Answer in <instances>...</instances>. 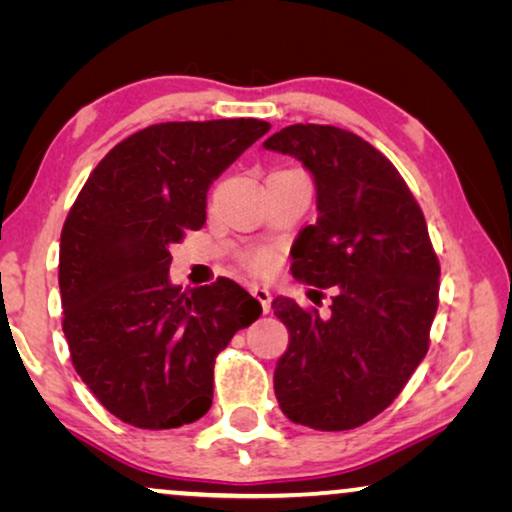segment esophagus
I'll return each instance as SVG.
<instances>
[{
	"mask_svg": "<svg viewBox=\"0 0 512 512\" xmlns=\"http://www.w3.org/2000/svg\"><path fill=\"white\" fill-rule=\"evenodd\" d=\"M251 296H254L258 303L263 305V312H268L270 310V289L268 286H261V284H254L251 286Z\"/></svg>",
	"mask_w": 512,
	"mask_h": 512,
	"instance_id": "obj_1",
	"label": "esophagus"
}]
</instances>
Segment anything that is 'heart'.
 <instances>
[{"label": "heart", "instance_id": "b5f03b06", "mask_svg": "<svg viewBox=\"0 0 512 512\" xmlns=\"http://www.w3.org/2000/svg\"><path fill=\"white\" fill-rule=\"evenodd\" d=\"M265 263H268V254H254L249 258V268L251 270H263Z\"/></svg>", "mask_w": 512, "mask_h": 512}]
</instances>
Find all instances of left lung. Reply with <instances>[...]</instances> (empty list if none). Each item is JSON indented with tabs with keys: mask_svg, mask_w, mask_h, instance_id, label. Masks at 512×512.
Masks as SVG:
<instances>
[{
	"mask_svg": "<svg viewBox=\"0 0 512 512\" xmlns=\"http://www.w3.org/2000/svg\"><path fill=\"white\" fill-rule=\"evenodd\" d=\"M263 146L312 174L319 216L293 242L291 272L335 291L328 317L272 300L289 328L275 396L291 422L356 429L394 403L429 352L440 286L429 228L389 158L354 132L296 123Z\"/></svg>",
	"mask_w": 512,
	"mask_h": 512,
	"instance_id": "obj_1",
	"label": "left lung"
}]
</instances>
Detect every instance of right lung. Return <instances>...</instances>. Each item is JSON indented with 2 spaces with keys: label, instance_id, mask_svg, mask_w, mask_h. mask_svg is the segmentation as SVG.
<instances>
[{
  "label": "right lung",
  "instance_id": "right-lung-1",
  "mask_svg": "<svg viewBox=\"0 0 512 512\" xmlns=\"http://www.w3.org/2000/svg\"><path fill=\"white\" fill-rule=\"evenodd\" d=\"M258 118L158 123L90 172L60 235L62 331L97 401L137 429L212 408L214 361L261 303L233 279L181 291L170 247L207 219V191L256 139Z\"/></svg>",
  "mask_w": 512,
  "mask_h": 512
}]
</instances>
